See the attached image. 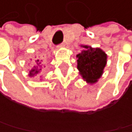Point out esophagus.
Wrapping results in <instances>:
<instances>
[{"mask_svg":"<svg viewBox=\"0 0 132 132\" xmlns=\"http://www.w3.org/2000/svg\"><path fill=\"white\" fill-rule=\"evenodd\" d=\"M64 45H65V44H63V43H62V44H59V45H58V48H61V47H63Z\"/></svg>","mask_w":132,"mask_h":132,"instance_id":"1","label":"esophagus"}]
</instances>
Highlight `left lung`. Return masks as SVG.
<instances>
[{"label": "left lung", "mask_w": 132, "mask_h": 132, "mask_svg": "<svg viewBox=\"0 0 132 132\" xmlns=\"http://www.w3.org/2000/svg\"><path fill=\"white\" fill-rule=\"evenodd\" d=\"M83 50L77 54L78 69L85 81L90 83L97 82L106 64V54L99 48L82 45Z\"/></svg>", "instance_id": "1"}]
</instances>
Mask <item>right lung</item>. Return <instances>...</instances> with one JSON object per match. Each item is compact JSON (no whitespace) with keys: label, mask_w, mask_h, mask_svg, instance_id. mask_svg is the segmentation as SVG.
<instances>
[{"label":"right lung","mask_w":132,"mask_h":132,"mask_svg":"<svg viewBox=\"0 0 132 132\" xmlns=\"http://www.w3.org/2000/svg\"><path fill=\"white\" fill-rule=\"evenodd\" d=\"M35 62H36V63H37V65L38 66H39V63H41L39 62V59H37V60H35ZM38 66H34V68L30 71V73H29V76H30V77H33V76H35V74H37L39 72V70H41V69H38Z\"/></svg>","instance_id":"obj_1"}]
</instances>
